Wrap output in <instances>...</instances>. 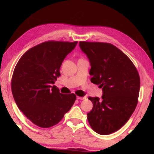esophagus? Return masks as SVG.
<instances>
[{
    "label": "esophagus",
    "mask_w": 154,
    "mask_h": 154,
    "mask_svg": "<svg viewBox=\"0 0 154 154\" xmlns=\"http://www.w3.org/2000/svg\"><path fill=\"white\" fill-rule=\"evenodd\" d=\"M85 99V97H77V99L78 100H83Z\"/></svg>",
    "instance_id": "obj_1"
}]
</instances>
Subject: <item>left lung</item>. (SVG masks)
Wrapping results in <instances>:
<instances>
[{"label":"left lung","mask_w":154,"mask_h":154,"mask_svg":"<svg viewBox=\"0 0 154 154\" xmlns=\"http://www.w3.org/2000/svg\"><path fill=\"white\" fill-rule=\"evenodd\" d=\"M81 50L91 64V81L102 88L103 96L89 97L93 109L87 119L94 132L101 135L121 128L138 104L140 76L129 57L111 44L80 42Z\"/></svg>","instance_id":"left-lung-1"}]
</instances>
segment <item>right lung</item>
Here are the masks:
<instances>
[{
  "label": "right lung",
  "mask_w": 154,
  "mask_h": 154,
  "mask_svg": "<svg viewBox=\"0 0 154 154\" xmlns=\"http://www.w3.org/2000/svg\"><path fill=\"white\" fill-rule=\"evenodd\" d=\"M77 42L48 41L30 48L20 59L13 72L11 88L18 109L35 125L50 128L71 109L75 94H62L53 85L60 69Z\"/></svg>",
  "instance_id": "add662e5"
}]
</instances>
